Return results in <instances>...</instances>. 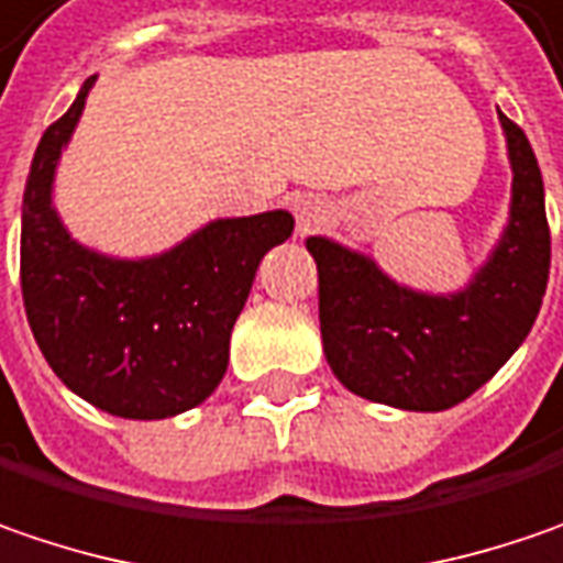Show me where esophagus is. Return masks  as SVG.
<instances>
[{"instance_id":"34e87169","label":"esophagus","mask_w":563,"mask_h":563,"mask_svg":"<svg viewBox=\"0 0 563 563\" xmlns=\"http://www.w3.org/2000/svg\"><path fill=\"white\" fill-rule=\"evenodd\" d=\"M295 218H297V231H300V234H307V231L320 228V224L325 221L323 202H320V199H310V196L297 199V202H295Z\"/></svg>"}]
</instances>
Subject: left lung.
Segmentation results:
<instances>
[{
	"instance_id": "obj_1",
	"label": "left lung",
	"mask_w": 563,
	"mask_h": 563,
	"mask_svg": "<svg viewBox=\"0 0 563 563\" xmlns=\"http://www.w3.org/2000/svg\"><path fill=\"white\" fill-rule=\"evenodd\" d=\"M514 164L504 240L475 282L453 297L399 288L367 256L310 238L320 272V332L332 374L352 393L408 408L460 406L507 364L539 317L551 266L542 170L532 145L500 113Z\"/></svg>"
}]
</instances>
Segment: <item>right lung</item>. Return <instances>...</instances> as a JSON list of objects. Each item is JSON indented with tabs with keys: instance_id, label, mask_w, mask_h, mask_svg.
Segmentation results:
<instances>
[{
	"instance_id": "obj_1",
	"label": "right lung",
	"mask_w": 563,
	"mask_h": 563,
	"mask_svg": "<svg viewBox=\"0 0 563 563\" xmlns=\"http://www.w3.org/2000/svg\"><path fill=\"white\" fill-rule=\"evenodd\" d=\"M88 78L43 132L21 209V295L53 374L85 402L155 421L209 399L260 260L295 231L288 211L211 221L155 260H107L59 224L49 186L81 117Z\"/></svg>"
}]
</instances>
